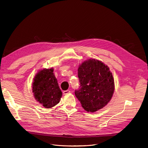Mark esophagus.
<instances>
[{"instance_id":"1","label":"esophagus","mask_w":148,"mask_h":148,"mask_svg":"<svg viewBox=\"0 0 148 148\" xmlns=\"http://www.w3.org/2000/svg\"><path fill=\"white\" fill-rule=\"evenodd\" d=\"M70 92V90H65V91H63V94H64V95L68 94H69Z\"/></svg>"}]
</instances>
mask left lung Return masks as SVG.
I'll return each mask as SVG.
<instances>
[{"mask_svg":"<svg viewBox=\"0 0 148 148\" xmlns=\"http://www.w3.org/2000/svg\"><path fill=\"white\" fill-rule=\"evenodd\" d=\"M78 76L80 86L75 94L87 112H95L111 100L115 85L109 67L98 59H89L79 64Z\"/></svg>","mask_w":148,"mask_h":148,"instance_id":"1","label":"left lung"}]
</instances>
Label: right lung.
Here are the masks:
<instances>
[{
    "label": "right lung",
    "instance_id": "add662e5",
    "mask_svg": "<svg viewBox=\"0 0 148 148\" xmlns=\"http://www.w3.org/2000/svg\"><path fill=\"white\" fill-rule=\"evenodd\" d=\"M53 71V67L39 70L35 75L32 84V90L35 100L47 109L57 105L62 95Z\"/></svg>",
    "mask_w": 148,
    "mask_h": 148
}]
</instances>
